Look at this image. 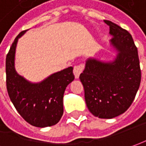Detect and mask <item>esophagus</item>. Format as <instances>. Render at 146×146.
I'll return each instance as SVG.
<instances>
[{"mask_svg":"<svg viewBox=\"0 0 146 146\" xmlns=\"http://www.w3.org/2000/svg\"><path fill=\"white\" fill-rule=\"evenodd\" d=\"M83 69H84V65L83 64H80V65H76L73 69V73H74V76H75V78H78L81 73L83 71Z\"/></svg>","mask_w":146,"mask_h":146,"instance_id":"obj_1","label":"esophagus"}]
</instances>
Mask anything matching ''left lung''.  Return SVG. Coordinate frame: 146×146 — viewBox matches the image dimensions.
Wrapping results in <instances>:
<instances>
[{
    "label": "left lung",
    "instance_id": "obj_1",
    "mask_svg": "<svg viewBox=\"0 0 146 146\" xmlns=\"http://www.w3.org/2000/svg\"><path fill=\"white\" fill-rule=\"evenodd\" d=\"M111 44L117 50L113 60L89 58L80 75L85 100L90 113L99 118L111 119L131 106L141 83V69L131 34L110 21Z\"/></svg>",
    "mask_w": 146,
    "mask_h": 146
}]
</instances>
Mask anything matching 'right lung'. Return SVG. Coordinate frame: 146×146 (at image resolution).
Returning a JSON list of instances; mask_svg holds the SVG:
<instances>
[{
  "label": "right lung",
  "mask_w": 146,
  "mask_h": 146,
  "mask_svg": "<svg viewBox=\"0 0 146 146\" xmlns=\"http://www.w3.org/2000/svg\"><path fill=\"white\" fill-rule=\"evenodd\" d=\"M15 38L6 56V86L11 102L20 115L36 127L56 125L63 115V97L67 86L74 80L73 67L51 74L37 83L30 82L15 69V53L18 39Z\"/></svg>",
  "instance_id": "add662e5"
}]
</instances>
